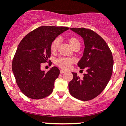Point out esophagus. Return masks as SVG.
<instances>
[{
    "label": "esophagus",
    "instance_id": "esophagus-1",
    "mask_svg": "<svg viewBox=\"0 0 126 126\" xmlns=\"http://www.w3.org/2000/svg\"><path fill=\"white\" fill-rule=\"evenodd\" d=\"M65 72H66L65 71L63 70V69H60V73L61 74H63V73H64Z\"/></svg>",
    "mask_w": 126,
    "mask_h": 126
}]
</instances>
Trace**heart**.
Returning a JSON list of instances; mask_svg holds the SVG:
<instances>
[{"label": "heart", "instance_id": "obj_1", "mask_svg": "<svg viewBox=\"0 0 126 126\" xmlns=\"http://www.w3.org/2000/svg\"><path fill=\"white\" fill-rule=\"evenodd\" d=\"M68 41L69 43V45L72 49H74L76 47H79L80 46V43L79 40L75 37H71L69 38L68 39ZM60 44V39L59 38H55L52 42L51 44H50V50L52 52H55L57 51V49H58V46H59ZM76 62L74 58H66V57H60L56 59L55 63L57 66L60 67V68H62L64 69H67L70 67V66L72 63H74Z\"/></svg>", "mask_w": 126, "mask_h": 126}]
</instances>
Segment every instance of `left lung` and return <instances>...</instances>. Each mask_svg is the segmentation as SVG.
Masks as SVG:
<instances>
[{
	"label": "left lung",
	"mask_w": 126,
	"mask_h": 126,
	"mask_svg": "<svg viewBox=\"0 0 126 126\" xmlns=\"http://www.w3.org/2000/svg\"><path fill=\"white\" fill-rule=\"evenodd\" d=\"M82 36L85 44L83 57L78 63L87 73L80 79L72 72L73 79L69 83V93L81 101H90L102 92L109 83L113 72V58L106 42L93 30L85 28H71Z\"/></svg>",
	"instance_id": "8db88e82"
}]
</instances>
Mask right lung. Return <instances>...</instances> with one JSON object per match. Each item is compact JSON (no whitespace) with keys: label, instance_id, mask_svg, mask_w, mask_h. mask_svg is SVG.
Segmentation results:
<instances>
[{"label":"right lung","instance_id":"right-lung-1","mask_svg":"<svg viewBox=\"0 0 126 126\" xmlns=\"http://www.w3.org/2000/svg\"><path fill=\"white\" fill-rule=\"evenodd\" d=\"M69 29L39 27L28 33L19 44L13 60L12 71L17 86L29 98L41 99L53 91L59 69L54 66L45 72L41 69V63L50 62L52 42Z\"/></svg>","mask_w":126,"mask_h":126}]
</instances>
